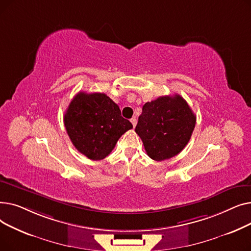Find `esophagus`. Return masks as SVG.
I'll return each mask as SVG.
<instances>
[{"instance_id":"esophagus-1","label":"esophagus","mask_w":251,"mask_h":251,"mask_svg":"<svg viewBox=\"0 0 251 251\" xmlns=\"http://www.w3.org/2000/svg\"><path fill=\"white\" fill-rule=\"evenodd\" d=\"M131 123H132V125H133V127H135L136 126V124H137V120H136V118H132L131 119Z\"/></svg>"}]
</instances>
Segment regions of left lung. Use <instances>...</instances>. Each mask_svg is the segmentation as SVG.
I'll list each match as a JSON object with an SVG mask.
<instances>
[{
    "instance_id": "obj_1",
    "label": "left lung",
    "mask_w": 251,
    "mask_h": 251,
    "mask_svg": "<svg viewBox=\"0 0 251 251\" xmlns=\"http://www.w3.org/2000/svg\"><path fill=\"white\" fill-rule=\"evenodd\" d=\"M195 122V115L181 96H165L143 105L135 132L151 159L164 161L186 147Z\"/></svg>"
}]
</instances>
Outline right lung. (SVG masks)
<instances>
[{
    "label": "right lung",
    "instance_id": "obj_1",
    "mask_svg": "<svg viewBox=\"0 0 251 251\" xmlns=\"http://www.w3.org/2000/svg\"><path fill=\"white\" fill-rule=\"evenodd\" d=\"M66 131L76 150L92 161L104 159L126 131L133 128L107 95L80 91L64 115Z\"/></svg>",
    "mask_w": 251,
    "mask_h": 251
}]
</instances>
